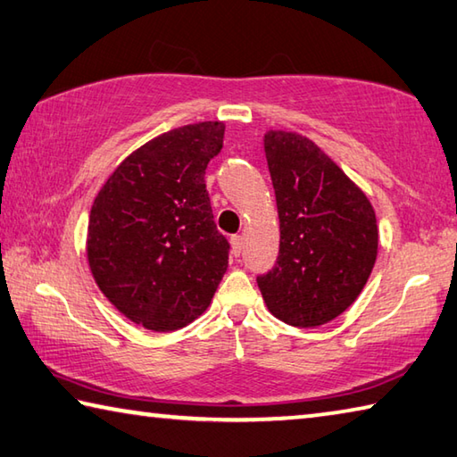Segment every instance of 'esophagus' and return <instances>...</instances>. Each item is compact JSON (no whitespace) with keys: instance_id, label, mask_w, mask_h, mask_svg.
<instances>
[{"instance_id":"obj_1","label":"esophagus","mask_w":457,"mask_h":457,"mask_svg":"<svg viewBox=\"0 0 457 457\" xmlns=\"http://www.w3.org/2000/svg\"><path fill=\"white\" fill-rule=\"evenodd\" d=\"M244 236H234L231 237V252H234V255H239L244 252Z\"/></svg>"}]
</instances>
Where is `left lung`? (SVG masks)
Masks as SVG:
<instances>
[{
    "mask_svg": "<svg viewBox=\"0 0 457 457\" xmlns=\"http://www.w3.org/2000/svg\"><path fill=\"white\" fill-rule=\"evenodd\" d=\"M279 215V255L257 278L268 310L295 328L336 320L358 300L378 255L366 194L305 136H263Z\"/></svg>",
    "mask_w": 457,
    "mask_h": 457,
    "instance_id": "left-lung-1",
    "label": "left lung"
}]
</instances>
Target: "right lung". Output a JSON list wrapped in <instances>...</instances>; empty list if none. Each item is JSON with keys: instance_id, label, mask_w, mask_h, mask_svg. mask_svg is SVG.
<instances>
[{"instance_id": "obj_1", "label": "right lung", "mask_w": 457, "mask_h": 457, "mask_svg": "<svg viewBox=\"0 0 457 457\" xmlns=\"http://www.w3.org/2000/svg\"><path fill=\"white\" fill-rule=\"evenodd\" d=\"M223 131L221 121H200L154 137L115 168L91 205V276L145 329L173 331L200 318L228 270L229 244L204 179Z\"/></svg>"}]
</instances>
